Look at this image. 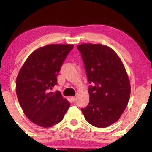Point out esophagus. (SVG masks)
I'll return each instance as SVG.
<instances>
[{
  "label": "esophagus",
  "mask_w": 152,
  "mask_h": 152,
  "mask_svg": "<svg viewBox=\"0 0 152 152\" xmlns=\"http://www.w3.org/2000/svg\"><path fill=\"white\" fill-rule=\"evenodd\" d=\"M76 97H75V96H73V97H71V101H72L73 102H76Z\"/></svg>",
  "instance_id": "obj_1"
}]
</instances>
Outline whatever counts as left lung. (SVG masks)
Listing matches in <instances>:
<instances>
[{
    "label": "left lung",
    "mask_w": 152,
    "mask_h": 152,
    "mask_svg": "<svg viewBox=\"0 0 152 152\" xmlns=\"http://www.w3.org/2000/svg\"><path fill=\"white\" fill-rule=\"evenodd\" d=\"M84 63L89 103L81 109L88 123L105 128L118 121L130 97V82L121 59L114 50L102 44L77 46Z\"/></svg>",
    "instance_id": "1"
}]
</instances>
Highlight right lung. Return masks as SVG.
<instances>
[{
    "label": "right lung",
    "instance_id": "add662e5",
    "mask_svg": "<svg viewBox=\"0 0 152 152\" xmlns=\"http://www.w3.org/2000/svg\"><path fill=\"white\" fill-rule=\"evenodd\" d=\"M71 44H50L33 52L26 59L16 78V94L24 114L31 121L48 128L64 118L70 103L58 91L57 76L69 52Z\"/></svg>",
    "mask_w": 152,
    "mask_h": 152
}]
</instances>
